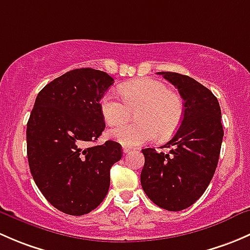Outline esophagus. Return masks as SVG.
<instances>
[{"label": "esophagus", "mask_w": 250, "mask_h": 250, "mask_svg": "<svg viewBox=\"0 0 250 250\" xmlns=\"http://www.w3.org/2000/svg\"><path fill=\"white\" fill-rule=\"evenodd\" d=\"M130 150H132V148L128 147V146H123V153H128Z\"/></svg>", "instance_id": "34e87169"}]
</instances>
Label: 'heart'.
I'll return each mask as SVG.
<instances>
[{
	"label": "heart",
	"mask_w": 250,
	"mask_h": 250,
	"mask_svg": "<svg viewBox=\"0 0 250 250\" xmlns=\"http://www.w3.org/2000/svg\"><path fill=\"white\" fill-rule=\"evenodd\" d=\"M118 92L123 102L105 94L100 100V109L110 127L123 125L138 111V123L122 125L110 132V138L122 145H143L156 139L157 134L161 138H169L183 121V99L161 81L140 78L123 83Z\"/></svg>",
	"instance_id": "heart-1"
}]
</instances>
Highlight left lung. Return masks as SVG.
Listing matches in <instances>:
<instances>
[{"instance_id": "8db88e82", "label": "left lung", "mask_w": 250, "mask_h": 250, "mask_svg": "<svg viewBox=\"0 0 250 250\" xmlns=\"http://www.w3.org/2000/svg\"><path fill=\"white\" fill-rule=\"evenodd\" d=\"M178 88L184 116L175 135L162 147L143 148V190L156 206L179 211L192 206L208 188L220 155L224 130L215 95L193 78L178 72H158Z\"/></svg>"}]
</instances>
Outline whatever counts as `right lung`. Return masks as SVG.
I'll return each instance as SVG.
<instances>
[{
    "label": "right lung",
    "instance_id": "add662e5",
    "mask_svg": "<svg viewBox=\"0 0 250 250\" xmlns=\"http://www.w3.org/2000/svg\"><path fill=\"white\" fill-rule=\"evenodd\" d=\"M112 83L100 70H71L37 94L30 113V172L48 202L65 214L97 208L109 191L111 167L122 157V146L112 140L84 147L105 129L100 100Z\"/></svg>",
    "mask_w": 250,
    "mask_h": 250
}]
</instances>
